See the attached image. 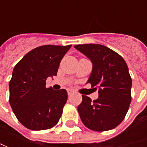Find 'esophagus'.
Returning a JSON list of instances; mask_svg holds the SVG:
<instances>
[{
	"mask_svg": "<svg viewBox=\"0 0 147 147\" xmlns=\"http://www.w3.org/2000/svg\"><path fill=\"white\" fill-rule=\"evenodd\" d=\"M74 91H72V90H69V89L68 90V95H69V96H71V95L74 93Z\"/></svg>",
	"mask_w": 147,
	"mask_h": 147,
	"instance_id": "1",
	"label": "esophagus"
}]
</instances>
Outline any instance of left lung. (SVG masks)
<instances>
[{
  "mask_svg": "<svg viewBox=\"0 0 147 147\" xmlns=\"http://www.w3.org/2000/svg\"><path fill=\"white\" fill-rule=\"evenodd\" d=\"M92 63L88 82L98 89L99 97L92 101L82 95L78 111L83 124L91 130L104 132L121 123L132 100V78L125 60L115 51L99 44L76 45Z\"/></svg>",
  "mask_w": 147,
  "mask_h": 147,
  "instance_id": "8db88e82",
  "label": "left lung"
}]
</instances>
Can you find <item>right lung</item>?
<instances>
[{
    "label": "right lung",
    "instance_id": "right-lung-1",
    "mask_svg": "<svg viewBox=\"0 0 147 147\" xmlns=\"http://www.w3.org/2000/svg\"><path fill=\"white\" fill-rule=\"evenodd\" d=\"M69 46L46 45L27 53L14 66L9 81V104L18 120L30 130H46L59 122L68 99L65 89L47 88L56 76Z\"/></svg>",
    "mask_w": 147,
    "mask_h": 147
}]
</instances>
